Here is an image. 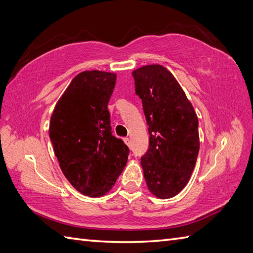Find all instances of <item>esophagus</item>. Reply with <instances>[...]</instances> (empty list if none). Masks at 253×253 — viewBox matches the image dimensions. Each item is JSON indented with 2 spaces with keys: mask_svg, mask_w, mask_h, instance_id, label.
I'll list each match as a JSON object with an SVG mask.
<instances>
[{
  "mask_svg": "<svg viewBox=\"0 0 253 253\" xmlns=\"http://www.w3.org/2000/svg\"><path fill=\"white\" fill-rule=\"evenodd\" d=\"M124 142H125L128 146H130V140H129V138H124Z\"/></svg>",
  "mask_w": 253,
  "mask_h": 253,
  "instance_id": "1",
  "label": "esophagus"
}]
</instances>
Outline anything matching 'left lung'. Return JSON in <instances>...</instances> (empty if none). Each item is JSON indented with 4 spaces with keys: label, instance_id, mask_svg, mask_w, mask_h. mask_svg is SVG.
<instances>
[{
    "label": "left lung",
    "instance_id": "left-lung-1",
    "mask_svg": "<svg viewBox=\"0 0 253 253\" xmlns=\"http://www.w3.org/2000/svg\"><path fill=\"white\" fill-rule=\"evenodd\" d=\"M149 125L150 148L141 157L149 191L161 199L177 195L189 182L199 151L198 119L171 72L143 66L132 72Z\"/></svg>",
    "mask_w": 253,
    "mask_h": 253
}]
</instances>
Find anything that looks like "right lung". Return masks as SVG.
I'll return each instance as SVG.
<instances>
[{"label":"right lung","instance_id":"right-lung-1","mask_svg":"<svg viewBox=\"0 0 253 253\" xmlns=\"http://www.w3.org/2000/svg\"><path fill=\"white\" fill-rule=\"evenodd\" d=\"M116 74L84 71L58 100L49 138L64 177L86 196L107 194L126 166L129 149L112 134L109 100Z\"/></svg>","mask_w":253,"mask_h":253}]
</instances>
